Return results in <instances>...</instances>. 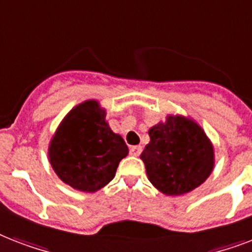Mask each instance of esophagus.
Returning a JSON list of instances; mask_svg holds the SVG:
<instances>
[{"instance_id": "esophagus-1", "label": "esophagus", "mask_w": 252, "mask_h": 252, "mask_svg": "<svg viewBox=\"0 0 252 252\" xmlns=\"http://www.w3.org/2000/svg\"><path fill=\"white\" fill-rule=\"evenodd\" d=\"M141 152H142L141 146H130L129 148V153L132 154V156H136V157H137V156H140V154H141Z\"/></svg>"}]
</instances>
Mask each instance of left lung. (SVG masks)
<instances>
[{"mask_svg":"<svg viewBox=\"0 0 252 252\" xmlns=\"http://www.w3.org/2000/svg\"><path fill=\"white\" fill-rule=\"evenodd\" d=\"M150 142L141 153L148 178L157 189L178 196L205 182L213 168V146L195 122L168 116L149 129Z\"/></svg>","mask_w":252,"mask_h":252,"instance_id":"obj_1","label":"left lung"}]
</instances>
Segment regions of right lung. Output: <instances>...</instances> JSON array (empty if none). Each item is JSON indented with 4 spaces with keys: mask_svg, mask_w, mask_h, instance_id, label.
I'll return each instance as SVG.
<instances>
[{
    "mask_svg": "<svg viewBox=\"0 0 252 252\" xmlns=\"http://www.w3.org/2000/svg\"><path fill=\"white\" fill-rule=\"evenodd\" d=\"M98 102L87 100L73 108L49 145V162L64 183L95 192L114 179L119 162L128 154L122 136L106 123Z\"/></svg>",
    "mask_w": 252,
    "mask_h": 252,
    "instance_id": "right-lung-1",
    "label": "right lung"
}]
</instances>
